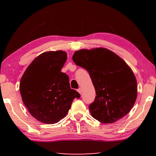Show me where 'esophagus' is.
<instances>
[{"mask_svg":"<svg viewBox=\"0 0 156 156\" xmlns=\"http://www.w3.org/2000/svg\"><path fill=\"white\" fill-rule=\"evenodd\" d=\"M77 91H78V92L79 94H81V93H82V89L81 88H79Z\"/></svg>","mask_w":156,"mask_h":156,"instance_id":"34e87169","label":"esophagus"}]
</instances>
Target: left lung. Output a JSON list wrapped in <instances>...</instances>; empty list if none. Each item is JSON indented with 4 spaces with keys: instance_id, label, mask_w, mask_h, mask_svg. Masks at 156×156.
<instances>
[{
    "instance_id": "8db88e82",
    "label": "left lung",
    "mask_w": 156,
    "mask_h": 156,
    "mask_svg": "<svg viewBox=\"0 0 156 156\" xmlns=\"http://www.w3.org/2000/svg\"><path fill=\"white\" fill-rule=\"evenodd\" d=\"M76 65L87 70L96 96L89 105L91 116L113 123L130 112L138 95L136 78L125 60L111 50L98 47L76 51Z\"/></svg>"
}]
</instances>
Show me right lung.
<instances>
[{
	"instance_id": "add662e5",
	"label": "right lung",
	"mask_w": 156,
	"mask_h": 156,
	"mask_svg": "<svg viewBox=\"0 0 156 156\" xmlns=\"http://www.w3.org/2000/svg\"><path fill=\"white\" fill-rule=\"evenodd\" d=\"M67 57L62 50L44 52L31 62L21 78L23 103L39 122H59L67 114L73 99L80 98L70 88L68 76L61 72Z\"/></svg>"
}]
</instances>
